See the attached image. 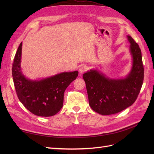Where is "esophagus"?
Returning a JSON list of instances; mask_svg holds the SVG:
<instances>
[{"mask_svg": "<svg viewBox=\"0 0 154 154\" xmlns=\"http://www.w3.org/2000/svg\"><path fill=\"white\" fill-rule=\"evenodd\" d=\"M88 70V67L86 66H81L80 68H79V72H80V74H82L83 72H86Z\"/></svg>", "mask_w": 154, "mask_h": 154, "instance_id": "esophagus-1", "label": "esophagus"}]
</instances>
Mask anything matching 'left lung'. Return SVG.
<instances>
[{"mask_svg": "<svg viewBox=\"0 0 154 154\" xmlns=\"http://www.w3.org/2000/svg\"><path fill=\"white\" fill-rule=\"evenodd\" d=\"M130 51L132 67L128 75L122 79H110L96 70L83 74L88 102L91 109L101 115H110L131 106L140 92L144 80L141 51L130 36Z\"/></svg>", "mask_w": 154, "mask_h": 154, "instance_id": "left-lung-1", "label": "left lung"}]
</instances>
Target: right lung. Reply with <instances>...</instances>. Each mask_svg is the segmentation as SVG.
I'll use <instances>...</instances> for the list:
<instances>
[{"label": "right lung", "mask_w": 154, "mask_h": 154, "mask_svg": "<svg viewBox=\"0 0 154 154\" xmlns=\"http://www.w3.org/2000/svg\"><path fill=\"white\" fill-rule=\"evenodd\" d=\"M22 42L18 47L12 67L14 85L18 99L35 115L49 117L57 114L63 106L64 92L78 75V71L62 72L40 80L25 77L20 67Z\"/></svg>", "instance_id": "1"}]
</instances>
